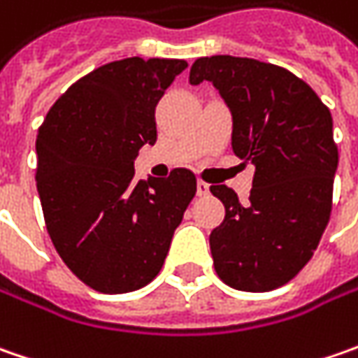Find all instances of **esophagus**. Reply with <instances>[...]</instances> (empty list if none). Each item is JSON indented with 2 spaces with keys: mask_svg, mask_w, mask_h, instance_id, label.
Here are the masks:
<instances>
[{
  "mask_svg": "<svg viewBox=\"0 0 358 358\" xmlns=\"http://www.w3.org/2000/svg\"><path fill=\"white\" fill-rule=\"evenodd\" d=\"M197 195H199V197L209 195V185H207L205 181H197Z\"/></svg>",
  "mask_w": 358,
  "mask_h": 358,
  "instance_id": "obj_1",
  "label": "esophagus"
}]
</instances>
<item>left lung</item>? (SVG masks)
I'll use <instances>...</instances> for the list:
<instances>
[{"mask_svg":"<svg viewBox=\"0 0 358 358\" xmlns=\"http://www.w3.org/2000/svg\"><path fill=\"white\" fill-rule=\"evenodd\" d=\"M201 81L213 83L233 115L235 155L255 165L247 205L227 185L211 187L225 205L209 237L215 271L237 291H273L309 263L331 217V111L303 79L249 57H199L189 83Z\"/></svg>","mask_w":358,"mask_h":358,"instance_id":"obj_1","label":"left lung"}]
</instances>
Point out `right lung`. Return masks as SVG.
Segmentation results:
<instances>
[{"label":"right lung","instance_id":"add662e5","mask_svg":"<svg viewBox=\"0 0 358 358\" xmlns=\"http://www.w3.org/2000/svg\"><path fill=\"white\" fill-rule=\"evenodd\" d=\"M183 59L127 57L81 77L39 127L37 193L53 247L87 287L119 295L159 275L197 191L189 169L135 181L133 161L157 141L155 107Z\"/></svg>","mask_w":358,"mask_h":358}]
</instances>
